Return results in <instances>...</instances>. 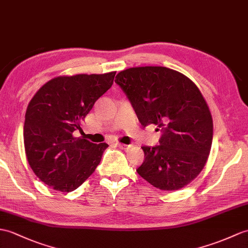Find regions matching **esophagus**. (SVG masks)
I'll use <instances>...</instances> for the list:
<instances>
[{"instance_id":"1","label":"esophagus","mask_w":248,"mask_h":248,"mask_svg":"<svg viewBox=\"0 0 248 248\" xmlns=\"http://www.w3.org/2000/svg\"><path fill=\"white\" fill-rule=\"evenodd\" d=\"M115 145H116V146H117L118 148H120V149H124V150H125V149L129 148V146L124 145V143H119V142H116V143H115Z\"/></svg>"}]
</instances>
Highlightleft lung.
Wrapping results in <instances>:
<instances>
[{"label":"left lung","mask_w":248,"mask_h":248,"mask_svg":"<svg viewBox=\"0 0 248 248\" xmlns=\"http://www.w3.org/2000/svg\"><path fill=\"white\" fill-rule=\"evenodd\" d=\"M141 125H157L159 145L143 146L137 173L160 190H178L193 181L207 162L214 124L198 86L164 66L131 67L115 79Z\"/></svg>","instance_id":"left-lung-1"}]
</instances>
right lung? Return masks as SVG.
I'll return each mask as SVG.
<instances>
[{"mask_svg":"<svg viewBox=\"0 0 248 248\" xmlns=\"http://www.w3.org/2000/svg\"><path fill=\"white\" fill-rule=\"evenodd\" d=\"M115 72L57 77L46 82L27 107L24 146L31 168L45 185L71 192L99 165L108 143L74 137Z\"/></svg>","mask_w":248,"mask_h":248,"instance_id":"obj_1","label":"right lung"}]
</instances>
